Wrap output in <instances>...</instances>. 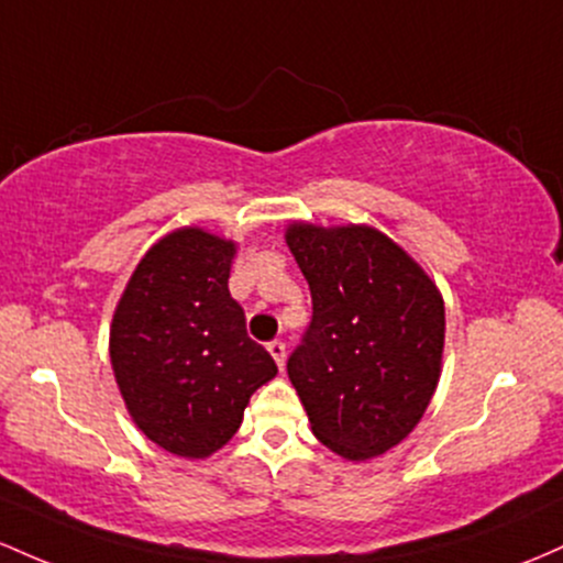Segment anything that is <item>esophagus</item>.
I'll return each mask as SVG.
<instances>
[{
	"label": "esophagus",
	"instance_id": "34e87169",
	"mask_svg": "<svg viewBox=\"0 0 563 563\" xmlns=\"http://www.w3.org/2000/svg\"><path fill=\"white\" fill-rule=\"evenodd\" d=\"M268 353L274 356L276 366L284 369V362H287V345H284L282 340H274V343H268Z\"/></svg>",
	"mask_w": 563,
	"mask_h": 563
}]
</instances>
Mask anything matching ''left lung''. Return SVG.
Segmentation results:
<instances>
[{"label": "left lung", "instance_id": "obj_1", "mask_svg": "<svg viewBox=\"0 0 563 563\" xmlns=\"http://www.w3.org/2000/svg\"><path fill=\"white\" fill-rule=\"evenodd\" d=\"M287 247L311 287L313 319L287 375L311 431L351 463L415 431L444 356V298L426 268L372 225L292 220Z\"/></svg>", "mask_w": 563, "mask_h": 563}]
</instances>
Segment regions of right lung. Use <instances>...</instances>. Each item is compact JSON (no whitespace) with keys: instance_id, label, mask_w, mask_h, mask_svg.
Segmentation results:
<instances>
[{"instance_id":"1","label":"right lung","mask_w":563,"mask_h":563,"mask_svg":"<svg viewBox=\"0 0 563 563\" xmlns=\"http://www.w3.org/2000/svg\"><path fill=\"white\" fill-rule=\"evenodd\" d=\"M239 244L199 225L169 231L132 271L109 353L132 422L162 450L205 460L239 431L250 396L276 377L229 292Z\"/></svg>"}]
</instances>
